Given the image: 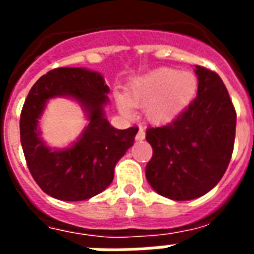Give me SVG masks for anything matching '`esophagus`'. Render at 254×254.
Returning a JSON list of instances; mask_svg holds the SVG:
<instances>
[{"label":"esophagus","mask_w":254,"mask_h":254,"mask_svg":"<svg viewBox=\"0 0 254 254\" xmlns=\"http://www.w3.org/2000/svg\"><path fill=\"white\" fill-rule=\"evenodd\" d=\"M144 138H145V132H144L143 127H140L137 134H136V140H137V141H141V140H144Z\"/></svg>","instance_id":"1"}]
</instances>
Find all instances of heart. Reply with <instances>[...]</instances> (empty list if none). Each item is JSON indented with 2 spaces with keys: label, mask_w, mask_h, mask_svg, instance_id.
I'll list each match as a JSON object with an SVG mask.
<instances>
[{
  "label": "heart",
  "mask_w": 254,
  "mask_h": 254,
  "mask_svg": "<svg viewBox=\"0 0 254 254\" xmlns=\"http://www.w3.org/2000/svg\"><path fill=\"white\" fill-rule=\"evenodd\" d=\"M198 80L194 73L158 67L133 78L125 96L116 95V103L122 116H132V107L144 109L149 124L166 125L188 110L196 98Z\"/></svg>",
  "instance_id": "heart-1"
}]
</instances>
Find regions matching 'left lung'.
Segmentation results:
<instances>
[{
    "label": "left lung",
    "instance_id": "1",
    "mask_svg": "<svg viewBox=\"0 0 254 254\" xmlns=\"http://www.w3.org/2000/svg\"><path fill=\"white\" fill-rule=\"evenodd\" d=\"M196 99L177 120L148 127L145 138L154 149L145 167L156 193L176 201L204 196L222 180L231 159L237 114L222 78L194 67Z\"/></svg>",
    "mask_w": 254,
    "mask_h": 254
}]
</instances>
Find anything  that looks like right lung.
<instances>
[{"instance_id":"obj_1","label":"right lung","mask_w":254,"mask_h":254,"mask_svg":"<svg viewBox=\"0 0 254 254\" xmlns=\"http://www.w3.org/2000/svg\"><path fill=\"white\" fill-rule=\"evenodd\" d=\"M109 92L103 74L87 67L53 69L30 89L20 117V140L31 176L49 196L81 201L113 181L117 162L133 145L138 127H111L105 114ZM54 97L74 100L89 121L78 140L65 149H53L41 138L39 121Z\"/></svg>"}]
</instances>
